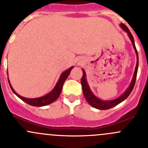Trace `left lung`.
<instances>
[{
    "mask_svg": "<svg viewBox=\"0 0 148 148\" xmlns=\"http://www.w3.org/2000/svg\"><path fill=\"white\" fill-rule=\"evenodd\" d=\"M121 27L123 28V30H125L127 33L128 36H129L130 38L131 41L132 43V45H133L134 49H135V52H136L137 54V64H136V67H135V73H134V76L133 78H132V82H131L130 85L128 87V89H127L126 92L120 96V97L117 98V99H114V100H111V101H102L101 99H98L97 97H95V95L92 94V92H91V90L89 89V86H88V84L86 81V74H85L84 70H82L83 71V75L81 79V83H82V90H83V94L84 96L85 99L87 101L88 103L90 104L91 106H92L93 107L97 109H99V110H108V109L112 108V107H115L116 105H117L118 104H120V102H122V101L125 100V99L128 97L130 93L132 92V89H133L134 86H135V81H136V77H137V74H138V51H137L136 47H135V41H134V38L132 36V34L130 31V30L128 29V28L125 26V24H122L121 23L120 24Z\"/></svg>",
    "mask_w": 148,
    "mask_h": 148,
    "instance_id": "1",
    "label": "left lung"
}]
</instances>
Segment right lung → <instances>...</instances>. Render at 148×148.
Returning a JSON list of instances; mask_svg holds the SVG:
<instances>
[{"instance_id":"right-lung-1","label":"right lung","mask_w":148,"mask_h":148,"mask_svg":"<svg viewBox=\"0 0 148 148\" xmlns=\"http://www.w3.org/2000/svg\"><path fill=\"white\" fill-rule=\"evenodd\" d=\"M74 68V67H71L69 69H67L66 71H65L64 72L62 73V74L61 75L60 78H59V81H58L57 84L55 86L54 89L49 93L48 95H45L44 97H41L39 98H35V99H28V98L23 97L20 96V95H18L16 92L14 91V89H13V87L11 86L9 82V79H8V82H9V85L10 86V89H12L13 93L16 95L17 97H18L21 99L23 101V102H26L27 104H30L31 106H35V107H42V106H46L48 104H51V103L53 102L55 100L57 99V98L59 97V95H60L61 92L62 90V87H63L64 82H65V80L66 79L68 76L69 75L70 72H71V69Z\"/></svg>"}]
</instances>
